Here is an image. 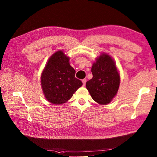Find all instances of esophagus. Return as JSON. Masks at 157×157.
Returning <instances> with one entry per match:
<instances>
[{
  "instance_id": "obj_1",
  "label": "esophagus",
  "mask_w": 157,
  "mask_h": 157,
  "mask_svg": "<svg viewBox=\"0 0 157 157\" xmlns=\"http://www.w3.org/2000/svg\"><path fill=\"white\" fill-rule=\"evenodd\" d=\"M82 83H83V86H86V79H82Z\"/></svg>"
}]
</instances>
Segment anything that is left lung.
Wrapping results in <instances>:
<instances>
[{"instance_id":"left-lung-1","label":"left lung","mask_w":157,"mask_h":157,"mask_svg":"<svg viewBox=\"0 0 157 157\" xmlns=\"http://www.w3.org/2000/svg\"><path fill=\"white\" fill-rule=\"evenodd\" d=\"M91 72L93 78L86 83L89 94L98 104L110 103L117 94L120 82L114 60L108 54H101L93 63Z\"/></svg>"}]
</instances>
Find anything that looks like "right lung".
Here are the masks:
<instances>
[{
    "label": "right lung",
    "mask_w": 157,
    "mask_h": 157,
    "mask_svg": "<svg viewBox=\"0 0 157 157\" xmlns=\"http://www.w3.org/2000/svg\"><path fill=\"white\" fill-rule=\"evenodd\" d=\"M70 57L62 51L49 58L41 76L44 97L52 104L65 103L83 83L75 77V71L70 65Z\"/></svg>",
    "instance_id": "obj_1"
}]
</instances>
